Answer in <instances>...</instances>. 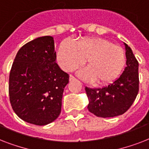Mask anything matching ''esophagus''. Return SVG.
Segmentation results:
<instances>
[{"instance_id": "esophagus-1", "label": "esophagus", "mask_w": 149, "mask_h": 149, "mask_svg": "<svg viewBox=\"0 0 149 149\" xmlns=\"http://www.w3.org/2000/svg\"><path fill=\"white\" fill-rule=\"evenodd\" d=\"M76 79V78H75L73 76H72V75H70V81H73V80H75Z\"/></svg>"}]
</instances>
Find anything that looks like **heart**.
Instances as JSON below:
<instances>
[{
    "label": "heart",
    "mask_w": 149,
    "mask_h": 149,
    "mask_svg": "<svg viewBox=\"0 0 149 149\" xmlns=\"http://www.w3.org/2000/svg\"><path fill=\"white\" fill-rule=\"evenodd\" d=\"M86 59L88 68L80 70L79 76L99 84L114 81L126 63L122 48L104 38H84L77 42L65 39L60 43L57 60L63 70H77L84 65Z\"/></svg>",
    "instance_id": "obj_1"
}]
</instances>
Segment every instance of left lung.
Wrapping results in <instances>:
<instances>
[{"label": "left lung", "instance_id": "left-lung-1", "mask_svg": "<svg viewBox=\"0 0 149 149\" xmlns=\"http://www.w3.org/2000/svg\"><path fill=\"white\" fill-rule=\"evenodd\" d=\"M126 67L120 77L102 88L85 87L89 100L87 108L100 118L121 115L130 108L139 90V62L131 48L125 44Z\"/></svg>", "mask_w": 149, "mask_h": 149}]
</instances>
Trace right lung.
<instances>
[{"instance_id": "1", "label": "right lung", "mask_w": 149, "mask_h": 149, "mask_svg": "<svg viewBox=\"0 0 149 149\" xmlns=\"http://www.w3.org/2000/svg\"><path fill=\"white\" fill-rule=\"evenodd\" d=\"M54 39L43 36L26 43L15 56L9 76V97L24 121L45 125L58 118L69 75L56 63Z\"/></svg>"}]
</instances>
